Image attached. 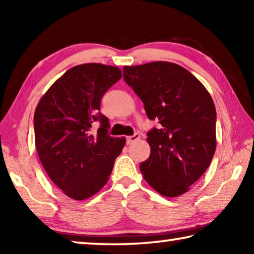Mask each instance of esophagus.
<instances>
[{
    "instance_id": "34e87169",
    "label": "esophagus",
    "mask_w": 254,
    "mask_h": 254,
    "mask_svg": "<svg viewBox=\"0 0 254 254\" xmlns=\"http://www.w3.org/2000/svg\"><path fill=\"white\" fill-rule=\"evenodd\" d=\"M139 139H140V134H139V133H135V134H133V135H130V136L127 137V144H132V143L136 142V141L139 140Z\"/></svg>"
}]
</instances>
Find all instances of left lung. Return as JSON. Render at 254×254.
<instances>
[{
    "label": "left lung",
    "instance_id": "1",
    "mask_svg": "<svg viewBox=\"0 0 254 254\" xmlns=\"http://www.w3.org/2000/svg\"><path fill=\"white\" fill-rule=\"evenodd\" d=\"M123 78L160 127L147 133L151 149L141 162L143 178L166 197L187 192L208 168L216 149L212 96L184 67L168 62L124 66Z\"/></svg>",
    "mask_w": 254,
    "mask_h": 254
}]
</instances>
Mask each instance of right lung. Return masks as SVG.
I'll use <instances>...</instances> for the list:
<instances>
[{
	"mask_svg": "<svg viewBox=\"0 0 254 254\" xmlns=\"http://www.w3.org/2000/svg\"><path fill=\"white\" fill-rule=\"evenodd\" d=\"M122 71L103 64H83L68 69L50 86L34 112V139L46 173L64 194L87 199L104 187L126 137L107 134L109 119L101 100ZM101 127L90 131L94 122Z\"/></svg>",
	"mask_w": 254,
	"mask_h": 254,
	"instance_id": "right-lung-1",
	"label": "right lung"
}]
</instances>
